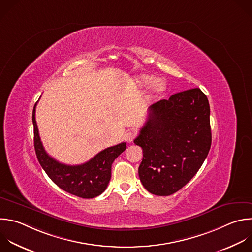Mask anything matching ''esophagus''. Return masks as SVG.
I'll use <instances>...</instances> for the list:
<instances>
[{
    "label": "esophagus",
    "mask_w": 252,
    "mask_h": 252,
    "mask_svg": "<svg viewBox=\"0 0 252 252\" xmlns=\"http://www.w3.org/2000/svg\"><path fill=\"white\" fill-rule=\"evenodd\" d=\"M135 136H136V132L129 130V131H127V132L125 134V139H126L127 142H131V141L135 138Z\"/></svg>",
    "instance_id": "1"
}]
</instances>
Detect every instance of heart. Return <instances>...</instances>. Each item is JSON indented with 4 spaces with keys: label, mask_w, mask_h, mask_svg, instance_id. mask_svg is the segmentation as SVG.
<instances>
[{
    "label": "heart",
    "mask_w": 252,
    "mask_h": 252,
    "mask_svg": "<svg viewBox=\"0 0 252 252\" xmlns=\"http://www.w3.org/2000/svg\"><path fill=\"white\" fill-rule=\"evenodd\" d=\"M133 83L137 88H145L150 85V90L147 95V99L150 101L160 97V95H162L166 89L165 83L162 80L160 79L154 80L152 76L145 75V74L136 76L135 79L133 80Z\"/></svg>",
    "instance_id": "b5f03b06"
}]
</instances>
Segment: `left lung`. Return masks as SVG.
<instances>
[{
  "label": "left lung",
  "instance_id": "1",
  "mask_svg": "<svg viewBox=\"0 0 252 252\" xmlns=\"http://www.w3.org/2000/svg\"><path fill=\"white\" fill-rule=\"evenodd\" d=\"M134 143L143 152L138 167L143 187L157 196L179 191L196 175L211 148L207 96L194 88L154 103Z\"/></svg>",
  "mask_w": 252,
  "mask_h": 252
}]
</instances>
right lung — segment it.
<instances>
[{"mask_svg":"<svg viewBox=\"0 0 252 252\" xmlns=\"http://www.w3.org/2000/svg\"><path fill=\"white\" fill-rule=\"evenodd\" d=\"M35 103L32 111L34 149L41 167L48 177L62 190L74 196L92 199L101 195L107 188L112 175V164L126 150V143L122 142L108 147L92 159L80 165H66L49 156L39 137L35 121Z\"/></svg>","mask_w":252,"mask_h":252,"instance_id":"obj_1","label":"right lung"}]
</instances>
